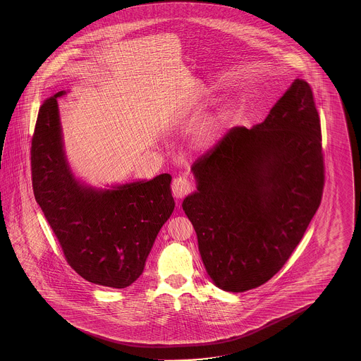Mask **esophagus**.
<instances>
[{"instance_id": "1", "label": "esophagus", "mask_w": 361, "mask_h": 361, "mask_svg": "<svg viewBox=\"0 0 361 361\" xmlns=\"http://www.w3.org/2000/svg\"><path fill=\"white\" fill-rule=\"evenodd\" d=\"M191 182L185 177H177L173 179L171 183V191L177 199H182L185 195L191 192Z\"/></svg>"}]
</instances>
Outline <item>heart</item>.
<instances>
[{
    "instance_id": "obj_1",
    "label": "heart",
    "mask_w": 361,
    "mask_h": 361,
    "mask_svg": "<svg viewBox=\"0 0 361 361\" xmlns=\"http://www.w3.org/2000/svg\"><path fill=\"white\" fill-rule=\"evenodd\" d=\"M204 133H207V131H204ZM204 135H207V134H204Z\"/></svg>"
}]
</instances>
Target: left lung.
<instances>
[{
    "mask_svg": "<svg viewBox=\"0 0 361 361\" xmlns=\"http://www.w3.org/2000/svg\"><path fill=\"white\" fill-rule=\"evenodd\" d=\"M192 173L197 190L182 207L212 281L232 293L267 283L322 202V128L311 86L294 80L263 123L231 129Z\"/></svg>",
    "mask_w": 361,
    "mask_h": 361,
    "instance_id": "1",
    "label": "left lung"
}]
</instances>
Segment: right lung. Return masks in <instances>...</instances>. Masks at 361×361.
<instances>
[{"instance_id": "right-lung-1", "label": "right lung", "mask_w": 361, "mask_h": 361, "mask_svg": "<svg viewBox=\"0 0 361 361\" xmlns=\"http://www.w3.org/2000/svg\"><path fill=\"white\" fill-rule=\"evenodd\" d=\"M39 107L32 137V185L69 266L85 280L123 289L138 279L176 202L170 174L94 188L72 173L64 152L58 98Z\"/></svg>"}]
</instances>
